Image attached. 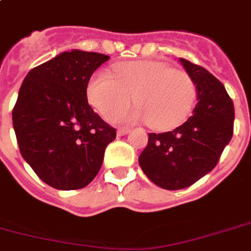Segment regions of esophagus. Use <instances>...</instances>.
Here are the masks:
<instances>
[{"mask_svg": "<svg viewBox=\"0 0 251 251\" xmlns=\"http://www.w3.org/2000/svg\"><path fill=\"white\" fill-rule=\"evenodd\" d=\"M127 133H130V129L129 127H118V130H117V134L120 135H126Z\"/></svg>", "mask_w": 251, "mask_h": 251, "instance_id": "esophagus-1", "label": "esophagus"}]
</instances>
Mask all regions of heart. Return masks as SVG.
Masks as SVG:
<instances>
[{
	"label": "heart",
	"mask_w": 251,
	"mask_h": 251,
	"mask_svg": "<svg viewBox=\"0 0 251 251\" xmlns=\"http://www.w3.org/2000/svg\"><path fill=\"white\" fill-rule=\"evenodd\" d=\"M113 72L114 77L106 72L94 73L86 86L89 103L106 120L128 106L133 95L139 106L116 114L113 121H142L166 131L185 122L194 106L197 90L190 75L166 62L125 61L114 65Z\"/></svg>",
	"instance_id": "obj_1"
}]
</instances>
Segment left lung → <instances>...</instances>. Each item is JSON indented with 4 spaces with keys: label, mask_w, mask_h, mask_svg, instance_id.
<instances>
[{
    "label": "left lung",
    "mask_w": 251,
    "mask_h": 251,
    "mask_svg": "<svg viewBox=\"0 0 251 251\" xmlns=\"http://www.w3.org/2000/svg\"><path fill=\"white\" fill-rule=\"evenodd\" d=\"M196 85L197 102L185 124L149 133L138 162L151 182L166 190L190 186L211 172L233 137L234 106L222 83L205 68L179 58Z\"/></svg>",
    "instance_id": "1"
}]
</instances>
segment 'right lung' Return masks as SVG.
<instances>
[{
    "label": "right lung",
    "instance_id": "right-lung-1",
    "mask_svg": "<svg viewBox=\"0 0 251 251\" xmlns=\"http://www.w3.org/2000/svg\"><path fill=\"white\" fill-rule=\"evenodd\" d=\"M109 55L72 50L31 69L13 109L22 157L58 190L82 189L97 176L116 129L94 113L86 98L92 74Z\"/></svg>",
    "mask_w": 251,
    "mask_h": 251
}]
</instances>
